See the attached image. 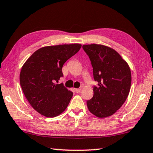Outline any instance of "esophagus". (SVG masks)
<instances>
[{"instance_id": "34e87169", "label": "esophagus", "mask_w": 153, "mask_h": 153, "mask_svg": "<svg viewBox=\"0 0 153 153\" xmlns=\"http://www.w3.org/2000/svg\"><path fill=\"white\" fill-rule=\"evenodd\" d=\"M74 90H75V92H76V93H80V91H81L80 88H74Z\"/></svg>"}]
</instances>
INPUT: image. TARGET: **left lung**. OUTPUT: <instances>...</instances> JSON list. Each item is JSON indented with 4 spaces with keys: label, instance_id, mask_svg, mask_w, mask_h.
Returning a JSON list of instances; mask_svg holds the SVG:
<instances>
[{
    "label": "left lung",
    "instance_id": "obj_1",
    "mask_svg": "<svg viewBox=\"0 0 153 153\" xmlns=\"http://www.w3.org/2000/svg\"><path fill=\"white\" fill-rule=\"evenodd\" d=\"M93 68V97L86 101L88 110L97 117H109L116 113L129 95L131 74L129 65L113 48L101 44L82 46Z\"/></svg>",
    "mask_w": 153,
    "mask_h": 153
}]
</instances>
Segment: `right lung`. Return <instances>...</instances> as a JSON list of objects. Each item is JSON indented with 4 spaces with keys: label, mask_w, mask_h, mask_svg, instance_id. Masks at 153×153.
<instances>
[{
    "label": "right lung",
    "mask_w": 153,
    "mask_h": 153,
    "mask_svg": "<svg viewBox=\"0 0 153 153\" xmlns=\"http://www.w3.org/2000/svg\"><path fill=\"white\" fill-rule=\"evenodd\" d=\"M81 47L79 43L45 46L24 62L20 74V86L29 103L40 114L53 118L66 110L73 93L56 82L63 76L65 62Z\"/></svg>",
    "instance_id": "1"
}]
</instances>
